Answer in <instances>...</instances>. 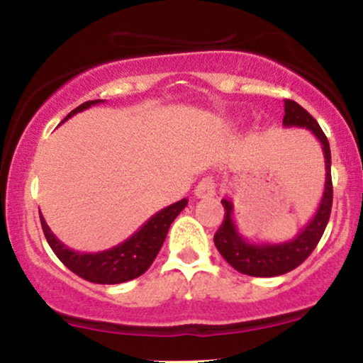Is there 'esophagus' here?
I'll use <instances>...</instances> for the list:
<instances>
[{
	"label": "esophagus",
	"instance_id": "1",
	"mask_svg": "<svg viewBox=\"0 0 363 363\" xmlns=\"http://www.w3.org/2000/svg\"><path fill=\"white\" fill-rule=\"evenodd\" d=\"M215 194H216L215 182H213V179H210V177L203 179V181L199 182L194 189L196 198H211V196H215Z\"/></svg>",
	"mask_w": 363,
	"mask_h": 363
}]
</instances>
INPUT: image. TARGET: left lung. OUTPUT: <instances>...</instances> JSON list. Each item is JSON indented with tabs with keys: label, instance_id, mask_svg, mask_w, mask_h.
<instances>
[{
	"label": "left lung",
	"instance_id": "1",
	"mask_svg": "<svg viewBox=\"0 0 363 363\" xmlns=\"http://www.w3.org/2000/svg\"><path fill=\"white\" fill-rule=\"evenodd\" d=\"M285 128H306L318 138L323 147L324 165H326V181L320 203L309 223L298 232L294 239L285 242H251L240 234L234 220V203L228 198L222 199L225 208L223 222L215 234V245L223 259L249 277L269 278L285 274L302 264L323 237L331 215L333 205V182H331V150L323 129L312 116L294 101H285Z\"/></svg>",
	"mask_w": 363,
	"mask_h": 363
}]
</instances>
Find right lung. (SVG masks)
Returning a JSON list of instances; mask_svg holds the SVG:
<instances>
[{
  "label": "right lung",
  "instance_id": "add662e5",
  "mask_svg": "<svg viewBox=\"0 0 363 363\" xmlns=\"http://www.w3.org/2000/svg\"><path fill=\"white\" fill-rule=\"evenodd\" d=\"M104 101H89L77 109H73L62 119L68 121L72 116L78 112L89 109L91 106H97ZM187 206V199L174 203L162 208L157 211L152 218L140 227L129 239L124 240L114 247L107 249L101 252H80L73 251L68 245H65L52 234L49 225L45 223L43 213H40V223H43V230L49 245L60 257L62 264L68 269H72L74 274L82 277L83 280L91 283H101V285H116V283H124L129 280H135L143 274L155 261L158 251H160L162 244H164L165 237L170 228V223L176 220V216L181 213Z\"/></svg>",
  "mask_w": 363,
  "mask_h": 363
}]
</instances>
